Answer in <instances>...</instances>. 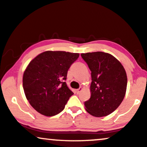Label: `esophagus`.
<instances>
[{
    "label": "esophagus",
    "mask_w": 147,
    "mask_h": 147,
    "mask_svg": "<svg viewBox=\"0 0 147 147\" xmlns=\"http://www.w3.org/2000/svg\"><path fill=\"white\" fill-rule=\"evenodd\" d=\"M82 90H83L82 87H79V89H77V94H79V93L81 92Z\"/></svg>",
    "instance_id": "34e87169"
}]
</instances>
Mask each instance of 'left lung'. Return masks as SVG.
<instances>
[{
  "mask_svg": "<svg viewBox=\"0 0 147 147\" xmlns=\"http://www.w3.org/2000/svg\"><path fill=\"white\" fill-rule=\"evenodd\" d=\"M92 72L91 97L85 102V110L97 117L115 111L125 97L127 75L123 66L111 54L102 51L81 53Z\"/></svg>",
  "mask_w": 147,
  "mask_h": 147,
  "instance_id": "1",
  "label": "left lung"
}]
</instances>
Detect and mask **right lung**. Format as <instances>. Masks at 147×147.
I'll list each match as a JSON object with an SVG mask.
<instances>
[{
	"instance_id": "add662e5",
	"label": "right lung",
	"mask_w": 147,
	"mask_h": 147,
	"mask_svg": "<svg viewBox=\"0 0 147 147\" xmlns=\"http://www.w3.org/2000/svg\"><path fill=\"white\" fill-rule=\"evenodd\" d=\"M79 56L77 53L47 51L29 63L24 72L23 87L28 101L37 112L51 117L64 110L73 95L64 81Z\"/></svg>"
}]
</instances>
